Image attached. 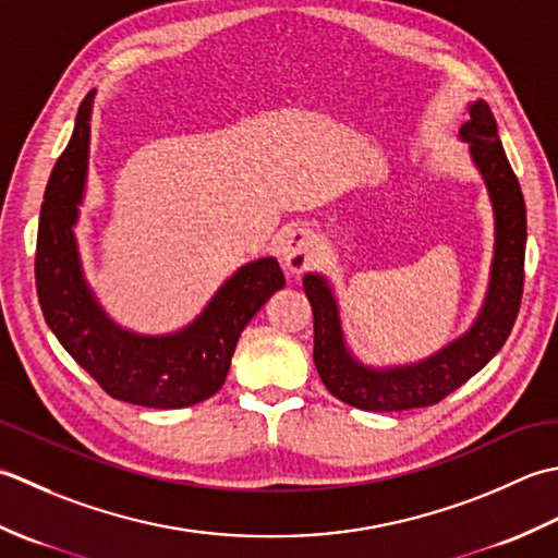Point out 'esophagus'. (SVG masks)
<instances>
[{
    "label": "esophagus",
    "instance_id": "34e87169",
    "mask_svg": "<svg viewBox=\"0 0 558 558\" xmlns=\"http://www.w3.org/2000/svg\"><path fill=\"white\" fill-rule=\"evenodd\" d=\"M279 255L283 267L293 275H301L315 257V233L305 226H291L279 235Z\"/></svg>",
    "mask_w": 558,
    "mask_h": 558
}]
</instances>
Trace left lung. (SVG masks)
<instances>
[{
	"instance_id": "obj_1",
	"label": "left lung",
	"mask_w": 558,
	"mask_h": 558,
	"mask_svg": "<svg viewBox=\"0 0 558 558\" xmlns=\"http://www.w3.org/2000/svg\"><path fill=\"white\" fill-rule=\"evenodd\" d=\"M468 110L470 120L460 128V140L470 142V156L480 168L494 207L492 275L482 311L468 332L434 356L409 366H363L344 342L342 317L329 281L323 275L303 277L305 295L313 305L315 368L337 400L356 409L404 412L438 404L498 354L515 325L525 281V199L498 140L492 108L476 100Z\"/></svg>"
}]
</instances>
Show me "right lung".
Returning a JSON list of instances; mask_svg holds the SVG:
<instances>
[{"label":"right lung","mask_w":558,"mask_h":558,"mask_svg":"<svg viewBox=\"0 0 558 558\" xmlns=\"http://www.w3.org/2000/svg\"><path fill=\"white\" fill-rule=\"evenodd\" d=\"M94 96L90 90L78 106L72 140L57 158L40 207L36 289L45 323L116 400L154 409L204 402L221 390L245 325L283 289V271L275 257L243 265L207 308L173 335H136L112 320L84 279L74 235L86 187Z\"/></svg>","instance_id":"right-lung-1"}]
</instances>
